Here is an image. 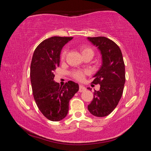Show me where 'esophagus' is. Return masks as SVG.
Masks as SVG:
<instances>
[{"mask_svg": "<svg viewBox=\"0 0 151 151\" xmlns=\"http://www.w3.org/2000/svg\"><path fill=\"white\" fill-rule=\"evenodd\" d=\"M86 91V88L85 87V86H83V85H80L79 86V92H81V93H82V92H84Z\"/></svg>", "mask_w": 151, "mask_h": 151, "instance_id": "34e87169", "label": "esophagus"}]
</instances>
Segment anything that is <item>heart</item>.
Masks as SVG:
<instances>
[{"instance_id":"obj_1","label":"heart","mask_w":151,"mask_h":151,"mask_svg":"<svg viewBox=\"0 0 151 151\" xmlns=\"http://www.w3.org/2000/svg\"><path fill=\"white\" fill-rule=\"evenodd\" d=\"M81 52L82 55H85L86 53H91V54L93 55V50H92V48L87 47V46H82L80 48ZM66 56V50H63L62 52V55H61V59H64L65 58ZM85 72L81 70H75L73 71L72 73V76L74 78L78 81H82L84 78V76H85Z\"/></svg>"}]
</instances>
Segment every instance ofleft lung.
Returning a JSON list of instances; mask_svg holds the SVG:
<instances>
[{"instance_id":"left-lung-1","label":"left lung","mask_w":151,"mask_h":151,"mask_svg":"<svg viewBox=\"0 0 151 151\" xmlns=\"http://www.w3.org/2000/svg\"><path fill=\"white\" fill-rule=\"evenodd\" d=\"M87 39L97 47L102 57V65L92 82L100 85V90L94 91L93 100L88 109L94 116H106L116 108L122 95L125 83L123 58L119 46L108 38L88 37Z\"/></svg>"}]
</instances>
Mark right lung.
Instances as JSON below:
<instances>
[{
  "label": "right lung",
  "mask_w": 151,
  "mask_h": 151,
  "mask_svg": "<svg viewBox=\"0 0 151 151\" xmlns=\"http://www.w3.org/2000/svg\"><path fill=\"white\" fill-rule=\"evenodd\" d=\"M72 39L73 37H50L40 43L33 53L30 73L33 96L40 111L51 121L65 118L69 101L79 88L73 81L61 86L54 81L61 50Z\"/></svg>",
  "instance_id": "1"
}]
</instances>
